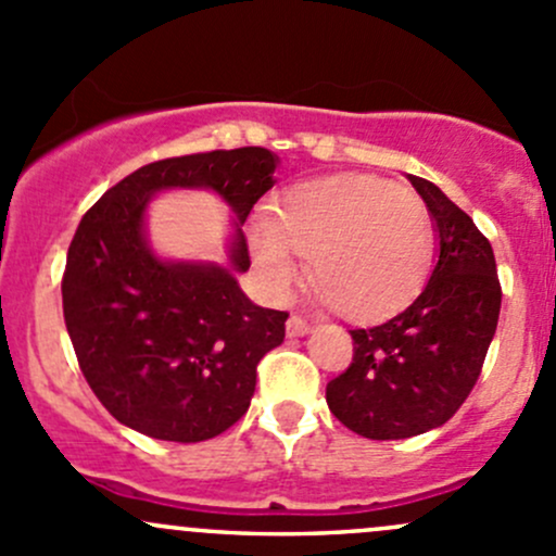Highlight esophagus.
I'll return each mask as SVG.
<instances>
[{"instance_id":"1","label":"esophagus","mask_w":556,"mask_h":556,"mask_svg":"<svg viewBox=\"0 0 556 556\" xmlns=\"http://www.w3.org/2000/svg\"><path fill=\"white\" fill-rule=\"evenodd\" d=\"M285 330H288V338H303V336H308V332H312V325H308L306 319H301V317H290Z\"/></svg>"}]
</instances>
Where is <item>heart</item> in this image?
I'll list each match as a JSON object with an SVG mask.
<instances>
[{
  "instance_id": "heart-1",
  "label": "heart",
  "mask_w": 556,
  "mask_h": 556,
  "mask_svg": "<svg viewBox=\"0 0 556 556\" xmlns=\"http://www.w3.org/2000/svg\"><path fill=\"white\" fill-rule=\"evenodd\" d=\"M250 248L274 295L301 282L306 255L325 303L354 323H376L420 293L434 237L416 194L378 175L341 173L290 186L271 215L250 224Z\"/></svg>"
}]
</instances>
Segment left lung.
<instances>
[{
	"label": "left lung",
	"mask_w": 556,
	"mask_h": 556,
	"mask_svg": "<svg viewBox=\"0 0 556 556\" xmlns=\"http://www.w3.org/2000/svg\"><path fill=\"white\" fill-rule=\"evenodd\" d=\"M407 180L429 210L437 266L405 312L352 330L354 362L327 383L332 416L367 440H407L447 424L475 389L501 314L488 239L440 186Z\"/></svg>",
	"instance_id": "8db88e82"
}]
</instances>
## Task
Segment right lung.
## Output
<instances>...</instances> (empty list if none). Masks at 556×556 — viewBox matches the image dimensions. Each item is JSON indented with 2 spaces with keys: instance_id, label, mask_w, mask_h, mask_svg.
Masks as SVG:
<instances>
[{
  "instance_id": "obj_1",
  "label": "right lung",
  "mask_w": 556,
  "mask_h": 556,
  "mask_svg": "<svg viewBox=\"0 0 556 556\" xmlns=\"http://www.w3.org/2000/svg\"><path fill=\"white\" fill-rule=\"evenodd\" d=\"M279 156L261 146L151 162L81 218L63 274V317L87 383L127 429L204 442L248 413L255 367L285 341L288 314L255 306L237 274L250 268L242 224L277 184ZM162 190H213L235 215L227 263L175 262L148 239Z\"/></svg>"
}]
</instances>
